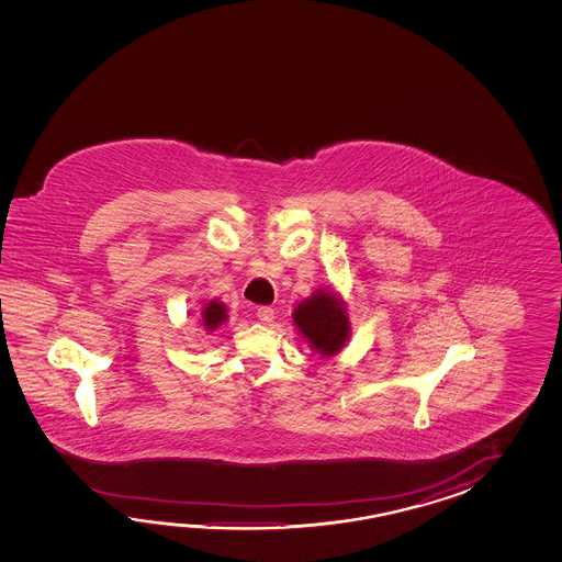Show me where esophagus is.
Segmentation results:
<instances>
[{
	"mask_svg": "<svg viewBox=\"0 0 562 562\" xmlns=\"http://www.w3.org/2000/svg\"><path fill=\"white\" fill-rule=\"evenodd\" d=\"M257 317H259V322L271 323L276 319V310L263 305V307H259V310H257Z\"/></svg>",
	"mask_w": 562,
	"mask_h": 562,
	"instance_id": "1",
	"label": "esophagus"
}]
</instances>
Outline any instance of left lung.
I'll list each match as a JSON object with an SVG mask.
<instances>
[{"mask_svg": "<svg viewBox=\"0 0 562 562\" xmlns=\"http://www.w3.org/2000/svg\"><path fill=\"white\" fill-rule=\"evenodd\" d=\"M293 322L307 344L325 358L341 351L351 329L346 303L327 289H317L310 299L301 301L293 311Z\"/></svg>", "mask_w": 562, "mask_h": 562, "instance_id": "left-lung-1", "label": "left lung"}]
</instances>
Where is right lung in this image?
<instances>
[{"label":"right lung","mask_w":562,"mask_h":562,"mask_svg":"<svg viewBox=\"0 0 562 562\" xmlns=\"http://www.w3.org/2000/svg\"><path fill=\"white\" fill-rule=\"evenodd\" d=\"M199 322L204 331H215L221 323L227 322V307L218 301H209L203 310V317Z\"/></svg>","instance_id":"right-lung-1"}]
</instances>
